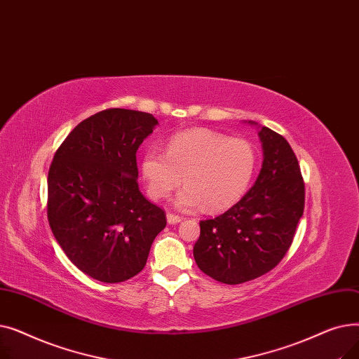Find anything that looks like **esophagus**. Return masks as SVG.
Here are the masks:
<instances>
[{
  "label": "esophagus",
  "instance_id": "obj_1",
  "mask_svg": "<svg viewBox=\"0 0 359 359\" xmlns=\"http://www.w3.org/2000/svg\"><path fill=\"white\" fill-rule=\"evenodd\" d=\"M183 218L182 217H179V215H176V214H172V212H168L167 214V222L170 224V225H173V224H177V222H180Z\"/></svg>",
  "mask_w": 359,
  "mask_h": 359
}]
</instances>
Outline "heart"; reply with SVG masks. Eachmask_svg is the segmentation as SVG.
I'll list each match as a JSON object with an SVG mask.
<instances>
[{
  "instance_id": "1",
  "label": "heart",
  "mask_w": 359,
  "mask_h": 359,
  "mask_svg": "<svg viewBox=\"0 0 359 359\" xmlns=\"http://www.w3.org/2000/svg\"><path fill=\"white\" fill-rule=\"evenodd\" d=\"M259 163L256 147L208 129H195L170 138L165 151L151 147L142 154L141 173L151 199H167L186 184L176 203L182 210L217 212L231 208L255 177Z\"/></svg>"
}]
</instances>
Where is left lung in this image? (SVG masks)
<instances>
[{"label": "left lung", "instance_id": "8db88e82", "mask_svg": "<svg viewBox=\"0 0 359 359\" xmlns=\"http://www.w3.org/2000/svg\"><path fill=\"white\" fill-rule=\"evenodd\" d=\"M259 137L263 164L257 180L229 211L199 222L194 248L199 269L227 285L272 271L291 248L304 212V180L291 145L266 126Z\"/></svg>", "mask_w": 359, "mask_h": 359}]
</instances>
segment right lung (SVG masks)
<instances>
[{
	"mask_svg": "<svg viewBox=\"0 0 359 359\" xmlns=\"http://www.w3.org/2000/svg\"><path fill=\"white\" fill-rule=\"evenodd\" d=\"M158 121L106 109L75 126L48 173V221L68 259L106 284L138 275L165 212L140 192L137 151Z\"/></svg>",
	"mask_w": 359,
	"mask_h": 359,
	"instance_id": "right-lung-1",
	"label": "right lung"
}]
</instances>
